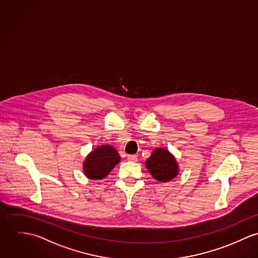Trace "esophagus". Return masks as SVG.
<instances>
[{
  "label": "esophagus",
  "instance_id": "34e87169",
  "mask_svg": "<svg viewBox=\"0 0 258 258\" xmlns=\"http://www.w3.org/2000/svg\"><path fill=\"white\" fill-rule=\"evenodd\" d=\"M127 160L132 162H137L138 161V156L137 155H127Z\"/></svg>",
  "mask_w": 258,
  "mask_h": 258
}]
</instances>
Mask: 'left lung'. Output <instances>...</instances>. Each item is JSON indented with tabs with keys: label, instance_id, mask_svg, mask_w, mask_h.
<instances>
[{
	"label": "left lung",
	"instance_id": "left-lung-1",
	"mask_svg": "<svg viewBox=\"0 0 258 258\" xmlns=\"http://www.w3.org/2000/svg\"><path fill=\"white\" fill-rule=\"evenodd\" d=\"M145 166L151 176L159 182H168L179 174V166L175 156L163 147H156L150 157L145 161Z\"/></svg>",
	"mask_w": 258,
	"mask_h": 258
}]
</instances>
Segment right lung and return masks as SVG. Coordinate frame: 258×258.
I'll return each instance as SVG.
<instances>
[{
    "label": "right lung",
    "instance_id": "add662e5",
    "mask_svg": "<svg viewBox=\"0 0 258 258\" xmlns=\"http://www.w3.org/2000/svg\"><path fill=\"white\" fill-rule=\"evenodd\" d=\"M120 161V156L114 146L104 144L97 146L87 155L83 162V172L88 179L102 180Z\"/></svg>",
    "mask_w": 258,
    "mask_h": 258
}]
</instances>
